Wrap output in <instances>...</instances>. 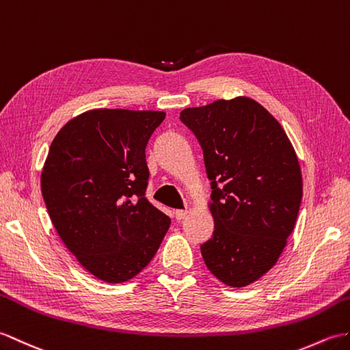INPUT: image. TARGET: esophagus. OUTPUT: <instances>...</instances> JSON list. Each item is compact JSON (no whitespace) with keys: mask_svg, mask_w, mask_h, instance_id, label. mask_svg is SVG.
Wrapping results in <instances>:
<instances>
[{"mask_svg":"<svg viewBox=\"0 0 350 350\" xmlns=\"http://www.w3.org/2000/svg\"><path fill=\"white\" fill-rule=\"evenodd\" d=\"M188 215V210H176L174 212V217L177 219V221H182V219H185V216Z\"/></svg>","mask_w":350,"mask_h":350,"instance_id":"esophagus-1","label":"esophagus"}]
</instances>
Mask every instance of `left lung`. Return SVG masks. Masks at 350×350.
<instances>
[{"label":"left lung","mask_w":350,"mask_h":350,"mask_svg":"<svg viewBox=\"0 0 350 350\" xmlns=\"http://www.w3.org/2000/svg\"><path fill=\"white\" fill-rule=\"evenodd\" d=\"M212 180V239L201 255L232 288L256 282L286 246L303 198L297 153L278 120L247 96L180 111Z\"/></svg>","instance_id":"obj_1"}]
</instances>
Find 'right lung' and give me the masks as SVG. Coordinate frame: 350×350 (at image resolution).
Returning a JSON list of instances; mask_svg holds the SVG:
<instances>
[{
  "instance_id": "add662e5",
  "label": "right lung",
  "mask_w": 350,
  "mask_h": 350,
  "mask_svg": "<svg viewBox=\"0 0 350 350\" xmlns=\"http://www.w3.org/2000/svg\"><path fill=\"white\" fill-rule=\"evenodd\" d=\"M164 111L95 109L56 134L42 172L47 213L85 270L107 283L140 273L172 219L146 198V146Z\"/></svg>"
}]
</instances>
